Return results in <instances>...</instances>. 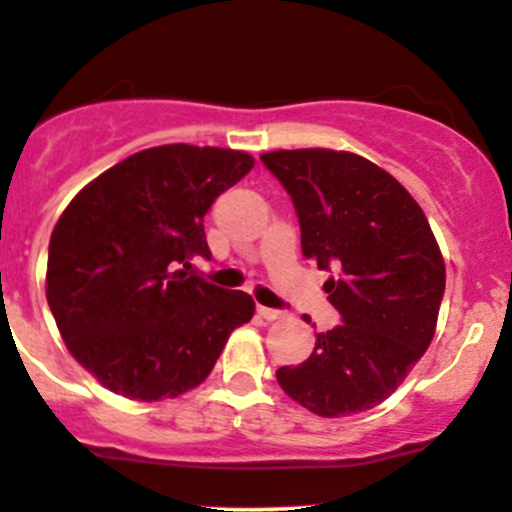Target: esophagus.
Segmentation results:
<instances>
[{"label":"esophagus","mask_w":512,"mask_h":512,"mask_svg":"<svg viewBox=\"0 0 512 512\" xmlns=\"http://www.w3.org/2000/svg\"><path fill=\"white\" fill-rule=\"evenodd\" d=\"M258 316L266 318V321H278V318H283V311H276V308H268V306H258Z\"/></svg>","instance_id":"34e87169"}]
</instances>
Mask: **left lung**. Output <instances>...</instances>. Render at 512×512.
<instances>
[{
    "instance_id": "left-lung-1",
    "label": "left lung",
    "mask_w": 512,
    "mask_h": 512,
    "mask_svg": "<svg viewBox=\"0 0 512 512\" xmlns=\"http://www.w3.org/2000/svg\"><path fill=\"white\" fill-rule=\"evenodd\" d=\"M263 164L291 194L303 256L336 268L323 291L343 323L318 333L311 358L276 371L278 386L321 418L386 401L435 336L445 261L418 201L353 151L278 149Z\"/></svg>"
}]
</instances>
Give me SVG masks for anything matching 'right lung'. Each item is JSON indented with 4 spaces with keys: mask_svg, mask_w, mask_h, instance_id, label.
<instances>
[{
    "mask_svg": "<svg viewBox=\"0 0 512 512\" xmlns=\"http://www.w3.org/2000/svg\"><path fill=\"white\" fill-rule=\"evenodd\" d=\"M254 169L216 146L136 151L84 186L49 241L47 301L69 353L109 391L164 401L201 386L256 303L189 276L204 214Z\"/></svg>",
    "mask_w": 512,
    "mask_h": 512,
    "instance_id": "1",
    "label": "right lung"
}]
</instances>
